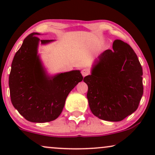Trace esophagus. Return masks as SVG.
I'll use <instances>...</instances> for the list:
<instances>
[{
    "label": "esophagus",
    "instance_id": "esophagus-1",
    "mask_svg": "<svg viewBox=\"0 0 155 155\" xmlns=\"http://www.w3.org/2000/svg\"><path fill=\"white\" fill-rule=\"evenodd\" d=\"M81 73H82V76H83V77H85V76L88 75L89 74H90V71H89V70L87 69V68H84V69L82 70Z\"/></svg>",
    "mask_w": 155,
    "mask_h": 155
}]
</instances>
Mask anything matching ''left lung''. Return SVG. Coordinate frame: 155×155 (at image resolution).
<instances>
[{"label": "left lung", "mask_w": 155, "mask_h": 155, "mask_svg": "<svg viewBox=\"0 0 155 155\" xmlns=\"http://www.w3.org/2000/svg\"><path fill=\"white\" fill-rule=\"evenodd\" d=\"M113 49L95 59L84 78L91 111L101 120L120 121L136 111L143 94V68L128 44L116 39Z\"/></svg>", "instance_id": "8db88e82"}]
</instances>
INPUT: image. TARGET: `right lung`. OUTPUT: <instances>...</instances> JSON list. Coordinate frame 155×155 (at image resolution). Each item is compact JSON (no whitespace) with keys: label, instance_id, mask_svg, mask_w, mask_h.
<instances>
[{"label":"right lung","instance_id":"1","mask_svg":"<svg viewBox=\"0 0 155 155\" xmlns=\"http://www.w3.org/2000/svg\"><path fill=\"white\" fill-rule=\"evenodd\" d=\"M31 33L16 52L9 75L10 98L15 109L33 123L49 122L60 116L65 99L83 77L79 70L48 75L38 47L54 40H40Z\"/></svg>","mask_w":155,"mask_h":155}]
</instances>
